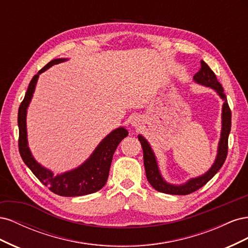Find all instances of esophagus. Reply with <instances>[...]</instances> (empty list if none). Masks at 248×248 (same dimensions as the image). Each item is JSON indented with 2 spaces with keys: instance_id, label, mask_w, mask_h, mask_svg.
<instances>
[{
  "instance_id": "34e87169",
  "label": "esophagus",
  "mask_w": 248,
  "mask_h": 248,
  "mask_svg": "<svg viewBox=\"0 0 248 248\" xmlns=\"http://www.w3.org/2000/svg\"><path fill=\"white\" fill-rule=\"evenodd\" d=\"M140 120L139 119H133L132 120V121H131V124H132V126H136V127H139L140 126Z\"/></svg>"
}]
</instances>
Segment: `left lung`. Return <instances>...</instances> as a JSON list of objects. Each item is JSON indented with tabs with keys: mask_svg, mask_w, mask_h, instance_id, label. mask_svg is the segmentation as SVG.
<instances>
[{
	"mask_svg": "<svg viewBox=\"0 0 248 248\" xmlns=\"http://www.w3.org/2000/svg\"><path fill=\"white\" fill-rule=\"evenodd\" d=\"M193 79L197 82H199V84L214 89L224 101L222 106V130H221V138H220L219 146H218V154H217L216 160L212 166V168L210 169L205 175H202L196 179H191L184 185L175 186V185L167 183L162 179L158 167H157L156 158L151 147H150L148 141L144 138L141 136H139V140L142 147V151H144V164H145L147 179L149 183L152 185L153 188H155L159 192L169 193V194H177V196H185V194H189L197 191L198 189L201 188V187L207 184L210 180L215 176L216 172L220 170L222 164L227 159L228 150H229V145H228L229 134L231 131V124H232V112L227 100V96L223 92V89H222V86L220 85V82L217 80L215 73L204 61H201V68L196 74H194Z\"/></svg>",
	"mask_w": 248,
	"mask_h": 248,
	"instance_id": "1",
	"label": "left lung"
}]
</instances>
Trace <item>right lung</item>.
I'll list each match as a JSON object with an SVG mask.
<instances>
[{
    "mask_svg": "<svg viewBox=\"0 0 248 248\" xmlns=\"http://www.w3.org/2000/svg\"><path fill=\"white\" fill-rule=\"evenodd\" d=\"M63 61H65L64 59L52 60L42 69H40L39 72L34 76L32 80L30 81L25 98L21 101L18 108V150L21 158L27 164V167L32 170L37 179L44 186H46L50 191L62 197H79L94 193L100 190L106 185L108 178L112 155H114L121 140L128 136V131L124 129L123 127H120V128L111 131L106 139H103L98 147L95 149L91 157L82 166L62 175H54L50 170L41 167L34 159V157L30 152L27 141V108L32 99L39 74L46 71L52 65L61 63Z\"/></svg>",
    "mask_w": 248,
    "mask_h": 248,
    "instance_id": "right-lung-1",
    "label": "right lung"
}]
</instances>
